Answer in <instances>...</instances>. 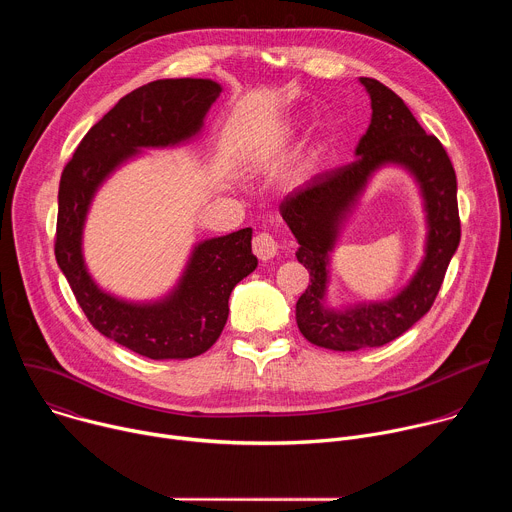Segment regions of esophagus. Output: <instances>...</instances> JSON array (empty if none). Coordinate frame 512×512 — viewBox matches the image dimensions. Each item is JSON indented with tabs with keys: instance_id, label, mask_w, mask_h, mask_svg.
I'll list each match as a JSON object with an SVG mask.
<instances>
[{
	"instance_id": "obj_1",
	"label": "esophagus",
	"mask_w": 512,
	"mask_h": 512,
	"mask_svg": "<svg viewBox=\"0 0 512 512\" xmlns=\"http://www.w3.org/2000/svg\"><path fill=\"white\" fill-rule=\"evenodd\" d=\"M253 253L261 259V261H269L277 255V241L273 239V235L269 233H259L253 239Z\"/></svg>"
}]
</instances>
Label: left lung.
I'll return each mask as SVG.
<instances>
[{
	"label": "left lung",
	"instance_id": "8db88e82",
	"mask_svg": "<svg viewBox=\"0 0 512 512\" xmlns=\"http://www.w3.org/2000/svg\"><path fill=\"white\" fill-rule=\"evenodd\" d=\"M360 85L371 97L373 117L354 150L356 160L314 176L279 204L283 221L300 243L296 257L310 271V285L296 304L298 328L312 344L340 352L383 346L423 318L460 245L458 184L444 145L425 133L389 87L367 77H360ZM389 163L405 167L420 186L428 221L426 255L412 281L391 301L328 309L327 267L339 229L370 176Z\"/></svg>",
	"mask_w": 512,
	"mask_h": 512
}]
</instances>
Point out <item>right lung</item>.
Wrapping results in <instances>:
<instances>
[{"label": "right lung", "instance_id": "add662e5", "mask_svg": "<svg viewBox=\"0 0 512 512\" xmlns=\"http://www.w3.org/2000/svg\"><path fill=\"white\" fill-rule=\"evenodd\" d=\"M223 87L210 79H164L125 95L79 143L58 188L54 253L89 322L117 344L154 360L192 358L221 336L235 285L257 267L251 229L198 243L178 285L156 302H127L87 271L83 229L99 186L143 148H170L202 131Z\"/></svg>", "mask_w": 512, "mask_h": 512}]
</instances>
